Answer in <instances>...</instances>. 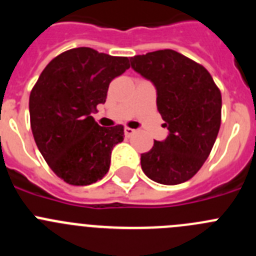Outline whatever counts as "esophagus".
<instances>
[{"instance_id":"1","label":"esophagus","mask_w":256,"mask_h":256,"mask_svg":"<svg viewBox=\"0 0 256 256\" xmlns=\"http://www.w3.org/2000/svg\"><path fill=\"white\" fill-rule=\"evenodd\" d=\"M136 133V130H133V128H130V126H126L124 128V134L126 136V137H130L132 134H134Z\"/></svg>"}]
</instances>
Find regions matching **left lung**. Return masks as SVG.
Returning a JSON list of instances; mask_svg holds the SVG:
<instances>
[{
  "label": "left lung",
  "instance_id": "left-lung-1",
  "mask_svg": "<svg viewBox=\"0 0 256 256\" xmlns=\"http://www.w3.org/2000/svg\"><path fill=\"white\" fill-rule=\"evenodd\" d=\"M136 72L157 90V109L168 136L140 154L151 180L176 185L192 179L210 156L221 126L222 96L210 72L172 49L130 58Z\"/></svg>",
  "mask_w": 256,
  "mask_h": 256
}]
</instances>
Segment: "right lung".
I'll use <instances>...</instances> for the list:
<instances>
[{
	"mask_svg": "<svg viewBox=\"0 0 256 256\" xmlns=\"http://www.w3.org/2000/svg\"><path fill=\"white\" fill-rule=\"evenodd\" d=\"M130 67L126 57L74 48L53 58L32 88L29 112L35 144L66 182L90 185L109 171L112 150L123 140L124 128L100 126L91 112L105 102L110 82Z\"/></svg>",
	"mask_w": 256,
	"mask_h": 256,
	"instance_id": "add662e5",
	"label": "right lung"
}]
</instances>
